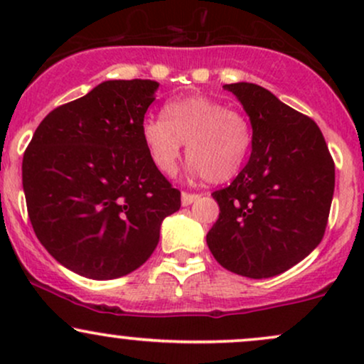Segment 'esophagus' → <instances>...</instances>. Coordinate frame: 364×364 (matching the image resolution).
Here are the masks:
<instances>
[{"label": "esophagus", "instance_id": "obj_1", "mask_svg": "<svg viewBox=\"0 0 364 364\" xmlns=\"http://www.w3.org/2000/svg\"><path fill=\"white\" fill-rule=\"evenodd\" d=\"M200 198V195H196V193H186V191H183L181 193V203L183 205H191V203L195 202V200H198Z\"/></svg>", "mask_w": 364, "mask_h": 364}]
</instances>
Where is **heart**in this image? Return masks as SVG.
<instances>
[{"label":"heart","instance_id":"1","mask_svg":"<svg viewBox=\"0 0 364 364\" xmlns=\"http://www.w3.org/2000/svg\"><path fill=\"white\" fill-rule=\"evenodd\" d=\"M141 140L162 174H173L186 144L191 169L210 183H223L243 168L252 147V129L240 112L205 95L171 101L162 118L141 121Z\"/></svg>","mask_w":364,"mask_h":364}]
</instances>
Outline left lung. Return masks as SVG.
Here are the masks:
<instances>
[{"label":"left lung","mask_w":364,"mask_h":364,"mask_svg":"<svg viewBox=\"0 0 364 364\" xmlns=\"http://www.w3.org/2000/svg\"><path fill=\"white\" fill-rule=\"evenodd\" d=\"M224 89L250 116L252 156L231 185L212 193L220 212L207 245L231 272L274 277L320 245L336 166L311 118L255 83H229Z\"/></svg>","instance_id":"left-lung-1"}]
</instances>
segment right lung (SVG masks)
Listing matches in <instances>:
<instances>
[{
  "mask_svg": "<svg viewBox=\"0 0 364 364\" xmlns=\"http://www.w3.org/2000/svg\"><path fill=\"white\" fill-rule=\"evenodd\" d=\"M154 80H107L41 121L22 183L37 240L56 262L95 281L149 260L181 193L150 161L140 127Z\"/></svg>",
  "mask_w": 364,
  "mask_h": 364,
  "instance_id": "1",
  "label": "right lung"
}]
</instances>
